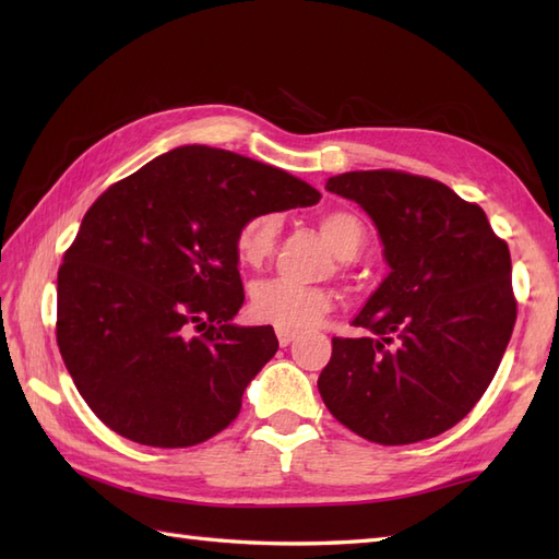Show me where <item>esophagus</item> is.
I'll return each mask as SVG.
<instances>
[{
    "instance_id": "1",
    "label": "esophagus",
    "mask_w": 559,
    "mask_h": 559,
    "mask_svg": "<svg viewBox=\"0 0 559 559\" xmlns=\"http://www.w3.org/2000/svg\"><path fill=\"white\" fill-rule=\"evenodd\" d=\"M276 336H278L281 346L286 348V346H290V343L295 341V336H298V331H293V329H276Z\"/></svg>"
}]
</instances>
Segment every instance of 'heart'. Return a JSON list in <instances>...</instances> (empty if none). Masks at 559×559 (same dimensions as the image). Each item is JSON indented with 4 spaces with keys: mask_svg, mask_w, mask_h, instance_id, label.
I'll return each mask as SVG.
<instances>
[{
    "mask_svg": "<svg viewBox=\"0 0 559 559\" xmlns=\"http://www.w3.org/2000/svg\"><path fill=\"white\" fill-rule=\"evenodd\" d=\"M322 233L341 259H355L365 247V225L348 211L326 213L322 218ZM281 233L278 213H259L247 218L235 233V257L247 269H259L276 249ZM334 298L326 288L300 286L288 278H264L249 288V314L259 324L278 329H305L322 319Z\"/></svg>",
    "mask_w": 559,
    "mask_h": 559,
    "instance_id": "heart-1",
    "label": "heart"
}]
</instances>
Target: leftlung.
<instances>
[{"instance_id": "8db88e82", "label": "left lung", "mask_w": 559, "mask_h": 559, "mask_svg": "<svg viewBox=\"0 0 559 559\" xmlns=\"http://www.w3.org/2000/svg\"><path fill=\"white\" fill-rule=\"evenodd\" d=\"M326 189L370 213L391 273L353 322L372 334L334 338L319 394L367 442L442 435L480 401L512 338L509 247L478 204L432 177L360 170Z\"/></svg>"}]
</instances>
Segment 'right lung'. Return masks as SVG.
Segmentation results:
<instances>
[{
  "label": "right lung",
  "instance_id": "right-lung-1",
  "mask_svg": "<svg viewBox=\"0 0 559 559\" xmlns=\"http://www.w3.org/2000/svg\"><path fill=\"white\" fill-rule=\"evenodd\" d=\"M314 187L209 146L175 148L93 201L57 273V346L79 394L132 442L182 449L225 430L278 350L235 326V233L312 206Z\"/></svg>",
  "mask_w": 559,
  "mask_h": 559
}]
</instances>
